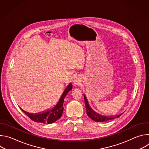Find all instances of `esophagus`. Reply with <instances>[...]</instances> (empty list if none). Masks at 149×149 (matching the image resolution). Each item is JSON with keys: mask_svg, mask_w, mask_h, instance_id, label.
<instances>
[{"mask_svg": "<svg viewBox=\"0 0 149 149\" xmlns=\"http://www.w3.org/2000/svg\"><path fill=\"white\" fill-rule=\"evenodd\" d=\"M73 82H74V84L75 85H78V84H79L80 81H79V79L77 77H75V78H74Z\"/></svg>", "mask_w": 149, "mask_h": 149, "instance_id": "obj_1", "label": "esophagus"}]
</instances>
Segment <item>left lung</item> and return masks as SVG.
Returning a JSON list of instances; mask_svg holds the SVG:
<instances>
[{"mask_svg":"<svg viewBox=\"0 0 149 149\" xmlns=\"http://www.w3.org/2000/svg\"><path fill=\"white\" fill-rule=\"evenodd\" d=\"M84 100H85V105H86V108L87 110V114L88 116L91 118L93 120L97 121V122H104L106 121H109L110 120H113L114 118H116L117 117H119L120 116H121L123 113L117 115V116H101L96 112H95L90 106L88 104V101L87 100V98H86V95H84Z\"/></svg>","mask_w":149,"mask_h":149,"instance_id":"8db88e82","label":"left lung"}]
</instances>
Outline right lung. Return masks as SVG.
<instances>
[{
	"label": "right lung",
	"instance_id": "right-lung-1",
	"mask_svg": "<svg viewBox=\"0 0 149 149\" xmlns=\"http://www.w3.org/2000/svg\"><path fill=\"white\" fill-rule=\"evenodd\" d=\"M72 89V85L71 83H70L68 86L67 87L64 91L63 92L60 99L59 100L58 102L55 105V107H53L52 109L49 110L48 111H44L41 113H37V114H31L28 113L22 109L20 108L22 111L32 120L35 122L40 123H47L51 124L55 122L59 118H61L63 111V104L64 98L68 93Z\"/></svg>",
	"mask_w": 149,
	"mask_h": 149
}]
</instances>
